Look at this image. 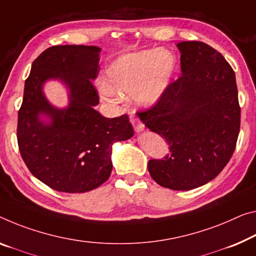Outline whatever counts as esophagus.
Wrapping results in <instances>:
<instances>
[{
  "mask_svg": "<svg viewBox=\"0 0 256 256\" xmlns=\"http://www.w3.org/2000/svg\"><path fill=\"white\" fill-rule=\"evenodd\" d=\"M130 122H132V124L134 126V129H135V130H136L137 132L144 130L145 126H144L143 122H142V121L138 119V118L132 116V118H130Z\"/></svg>",
  "mask_w": 256,
  "mask_h": 256,
  "instance_id": "34e87169",
  "label": "esophagus"
}]
</instances>
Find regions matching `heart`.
Returning a JSON list of instances; mask_svg holds the SVG:
<instances>
[{
  "mask_svg": "<svg viewBox=\"0 0 256 256\" xmlns=\"http://www.w3.org/2000/svg\"><path fill=\"white\" fill-rule=\"evenodd\" d=\"M175 65L174 54L167 50L124 54L106 70V84L100 86V92L111 103H116L120 95H132L137 104L150 106L167 88Z\"/></svg>",
  "mask_w": 256,
  "mask_h": 256,
  "instance_id": "b5f03b06",
  "label": "heart"
}]
</instances>
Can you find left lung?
<instances>
[{
    "mask_svg": "<svg viewBox=\"0 0 256 256\" xmlns=\"http://www.w3.org/2000/svg\"><path fill=\"white\" fill-rule=\"evenodd\" d=\"M182 76L156 103L137 112L169 145L164 159L148 164L151 178L172 190H191L215 178L232 156L240 106L232 68L218 50L199 41L178 44Z\"/></svg>",
    "mask_w": 256,
    "mask_h": 256,
    "instance_id": "obj_1",
    "label": "left lung"
}]
</instances>
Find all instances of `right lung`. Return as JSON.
<instances>
[{
    "label": "right lung",
    "mask_w": 256,
    "mask_h": 256,
    "mask_svg": "<svg viewBox=\"0 0 256 256\" xmlns=\"http://www.w3.org/2000/svg\"><path fill=\"white\" fill-rule=\"evenodd\" d=\"M100 51L92 46H54L33 62L18 111L17 140L30 172L56 191L82 194L102 186L112 172V145L134 135L127 114L105 118L94 87L100 72ZM49 78L70 90V104L60 110L42 92ZM50 119L44 124L38 118Z\"/></svg>",
    "instance_id": "add662e5"
}]
</instances>
